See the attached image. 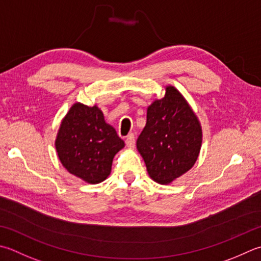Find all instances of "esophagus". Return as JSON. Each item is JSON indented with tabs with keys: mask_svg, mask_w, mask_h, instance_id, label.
I'll list each match as a JSON object with an SVG mask.
<instances>
[{
	"mask_svg": "<svg viewBox=\"0 0 261 261\" xmlns=\"http://www.w3.org/2000/svg\"><path fill=\"white\" fill-rule=\"evenodd\" d=\"M135 144H136L135 135H134V134L127 135L126 138H125V145H126V147L130 148V149H132V148L135 147Z\"/></svg>",
	"mask_w": 261,
	"mask_h": 261,
	"instance_id": "obj_1",
	"label": "esophagus"
}]
</instances>
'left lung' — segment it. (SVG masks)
<instances>
[{"label": "left lung", "instance_id": "left-lung-1", "mask_svg": "<svg viewBox=\"0 0 261 261\" xmlns=\"http://www.w3.org/2000/svg\"><path fill=\"white\" fill-rule=\"evenodd\" d=\"M147 109V122L137 140V149L147 172L160 185H170L195 165L202 142V130L195 112L175 87Z\"/></svg>", "mask_w": 261, "mask_h": 261}]
</instances>
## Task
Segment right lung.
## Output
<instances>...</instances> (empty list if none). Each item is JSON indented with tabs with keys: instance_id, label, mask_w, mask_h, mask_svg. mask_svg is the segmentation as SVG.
Instances as JSON below:
<instances>
[{
	"instance_id": "1",
	"label": "right lung",
	"mask_w": 261,
	"mask_h": 261,
	"mask_svg": "<svg viewBox=\"0 0 261 261\" xmlns=\"http://www.w3.org/2000/svg\"><path fill=\"white\" fill-rule=\"evenodd\" d=\"M124 147L115 129L106 123L96 105L74 103L61 122L55 148L62 165L71 174L90 185L110 175L112 162Z\"/></svg>"
}]
</instances>
